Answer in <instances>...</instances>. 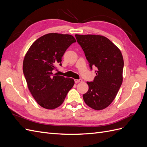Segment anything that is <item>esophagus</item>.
<instances>
[{"label":"esophagus","instance_id":"obj_1","mask_svg":"<svg viewBox=\"0 0 147 147\" xmlns=\"http://www.w3.org/2000/svg\"><path fill=\"white\" fill-rule=\"evenodd\" d=\"M74 81H75V83H78L82 82V79H75Z\"/></svg>","mask_w":147,"mask_h":147}]
</instances>
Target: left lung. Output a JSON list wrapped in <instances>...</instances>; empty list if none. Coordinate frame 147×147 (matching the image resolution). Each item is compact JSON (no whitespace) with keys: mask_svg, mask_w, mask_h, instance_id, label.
Segmentation results:
<instances>
[{"mask_svg":"<svg viewBox=\"0 0 147 147\" xmlns=\"http://www.w3.org/2000/svg\"><path fill=\"white\" fill-rule=\"evenodd\" d=\"M85 55L91 69L97 67L89 90L83 95L91 108L104 109L115 99L123 82V57L119 48L109 38L99 35H75Z\"/></svg>","mask_w":147,"mask_h":147,"instance_id":"1","label":"left lung"}]
</instances>
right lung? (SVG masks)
<instances>
[{
    "instance_id": "1",
    "label": "right lung",
    "mask_w": 147,
    "mask_h": 147,
    "mask_svg": "<svg viewBox=\"0 0 147 147\" xmlns=\"http://www.w3.org/2000/svg\"><path fill=\"white\" fill-rule=\"evenodd\" d=\"M74 42L76 40L71 35L47 34L32 43L24 57L23 70L29 90L37 104L46 109L63 104L75 83L72 78L53 74Z\"/></svg>"
}]
</instances>
